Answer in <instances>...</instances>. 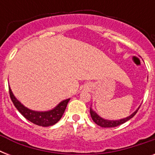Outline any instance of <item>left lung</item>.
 I'll use <instances>...</instances> for the list:
<instances>
[{"instance_id":"1","label":"left lung","mask_w":155,"mask_h":155,"mask_svg":"<svg viewBox=\"0 0 155 155\" xmlns=\"http://www.w3.org/2000/svg\"><path fill=\"white\" fill-rule=\"evenodd\" d=\"M140 108V107H139ZM139 108H137V110L134 112V113L131 114L130 116L127 117L123 118V119H120V120H106V119H104V118L101 117L98 114H97L94 110H92V108H90V114H91V117H92V119L93 120L97 125H100L101 127L104 128H111V127H116V126H118V125H121L123 123L126 122L127 120H130L131 118L134 117V116L137 113V112L138 111Z\"/></svg>"}]
</instances>
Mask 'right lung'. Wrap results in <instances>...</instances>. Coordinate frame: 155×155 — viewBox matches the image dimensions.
Returning a JSON list of instances; mask_svg holds the SVG:
<instances>
[{"label":"right lung","instance_id":"1","mask_svg":"<svg viewBox=\"0 0 155 155\" xmlns=\"http://www.w3.org/2000/svg\"><path fill=\"white\" fill-rule=\"evenodd\" d=\"M8 91H9L11 101H13L14 106L20 112L21 114L28 120H30V122L39 125V126H43V127L51 126L58 122L62 117L67 108L68 103L70 101V99L64 100L51 110L38 112V111H34L26 108L20 101H18V100H17L11 91L10 87H8Z\"/></svg>","mask_w":155,"mask_h":155}]
</instances>
